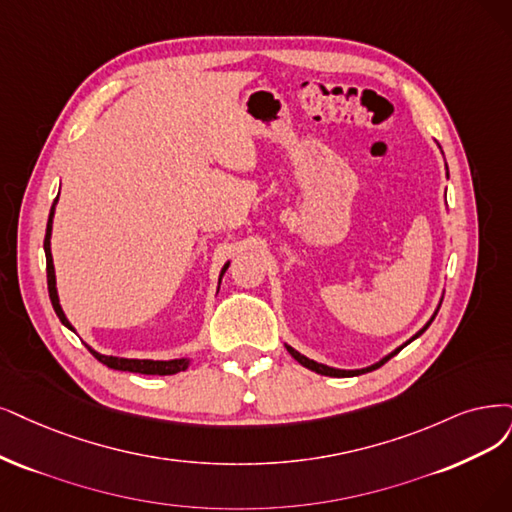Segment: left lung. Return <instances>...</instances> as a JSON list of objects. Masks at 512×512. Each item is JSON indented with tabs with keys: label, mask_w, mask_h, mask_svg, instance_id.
<instances>
[{
	"label": "left lung",
	"mask_w": 512,
	"mask_h": 512,
	"mask_svg": "<svg viewBox=\"0 0 512 512\" xmlns=\"http://www.w3.org/2000/svg\"><path fill=\"white\" fill-rule=\"evenodd\" d=\"M445 166H447V164H445ZM447 177H449V170H447ZM439 308H441V306H437V310H434V314L430 316L428 323H426L418 333H415L411 339H407V342H405L403 346H399L396 350H392L390 354H386L384 358H380V361H377V363H373V365H369V367H363V369H335V367H329V365H323V363H316V361H312V358H308V356H304L301 352H297V350H295V348H291L289 344H285V348L289 350V354L295 358V361H297L299 365H304L306 369L316 371V373H320V375H329V377H352V375H361V373H367V371H373V369H377V367H382L384 363H388V361H390V358H392L394 354H399L405 346H409V344L413 342V339H418V337H420V335L430 327V323L434 320V316H437Z\"/></svg>",
	"instance_id": "1"
}]
</instances>
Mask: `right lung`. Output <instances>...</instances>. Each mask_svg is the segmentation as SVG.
Segmentation results:
<instances>
[{
    "mask_svg": "<svg viewBox=\"0 0 512 512\" xmlns=\"http://www.w3.org/2000/svg\"><path fill=\"white\" fill-rule=\"evenodd\" d=\"M56 202H59V196H56L52 208H50V217H48V225H46V238H44V253H46V272H48V293H50V301L52 308L59 316L61 323L75 333L73 325L69 323V318L65 316L63 308H61V299H59V291H56V274H54V261H52V251H50V238H52V221H54V208ZM230 268V261L223 263L221 274H219V285L221 278L225 274V270ZM86 348L90 350V354L97 358L99 363H103L109 369L116 371H128V373H141V375H173L179 371H185L189 365H192V358H173V361H139V358H120V356H107L94 350L92 346L86 344Z\"/></svg>",
    "mask_w": 512,
    "mask_h": 512,
    "instance_id": "1",
    "label": "right lung"
}]
</instances>
